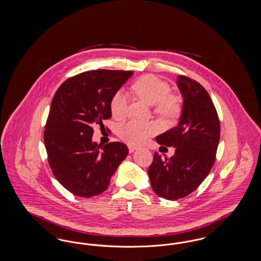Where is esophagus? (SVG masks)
Segmentation results:
<instances>
[{
    "label": "esophagus",
    "mask_w": 261,
    "mask_h": 261,
    "mask_svg": "<svg viewBox=\"0 0 261 261\" xmlns=\"http://www.w3.org/2000/svg\"><path fill=\"white\" fill-rule=\"evenodd\" d=\"M136 147H132V146H128V150H129V152H133L134 150H136Z\"/></svg>",
    "instance_id": "esophagus-1"
}]
</instances>
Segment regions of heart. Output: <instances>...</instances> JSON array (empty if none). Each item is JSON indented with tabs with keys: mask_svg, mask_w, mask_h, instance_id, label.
<instances>
[{
	"mask_svg": "<svg viewBox=\"0 0 261 261\" xmlns=\"http://www.w3.org/2000/svg\"><path fill=\"white\" fill-rule=\"evenodd\" d=\"M132 91L139 99L153 106V112L162 119L172 121L180 117L183 112L182 98L172 94L168 82L153 74L140 77L132 85ZM128 100L123 93L116 92L112 96L110 109L113 118L123 119L127 114ZM156 133V126L152 123H138L130 121L120 125L118 136L129 145H140L149 137Z\"/></svg>",
	"mask_w": 261,
	"mask_h": 261,
	"instance_id": "1",
	"label": "heart"
}]
</instances>
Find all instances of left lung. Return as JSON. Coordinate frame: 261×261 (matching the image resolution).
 I'll list each match as a JSON object with an SVG mask.
<instances>
[{"mask_svg": "<svg viewBox=\"0 0 261 261\" xmlns=\"http://www.w3.org/2000/svg\"><path fill=\"white\" fill-rule=\"evenodd\" d=\"M184 97L179 125L155 138L162 146L175 148L170 159L155 151L148 169L154 193L177 200L193 193L211 172L220 139V121L207 91L198 81L178 76Z\"/></svg>", "mask_w": 261, "mask_h": 261, "instance_id": "1", "label": "left lung"}]
</instances>
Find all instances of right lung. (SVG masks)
Wrapping results in <instances>:
<instances>
[{
  "instance_id": "1",
  "label": "right lung",
  "mask_w": 261,
  "mask_h": 261,
  "mask_svg": "<svg viewBox=\"0 0 261 261\" xmlns=\"http://www.w3.org/2000/svg\"><path fill=\"white\" fill-rule=\"evenodd\" d=\"M132 70L97 69L66 79L57 90L44 130L48 162L56 179L71 194L98 196L128 154L126 145L92 142L95 125L112 116V96Z\"/></svg>"
}]
</instances>
